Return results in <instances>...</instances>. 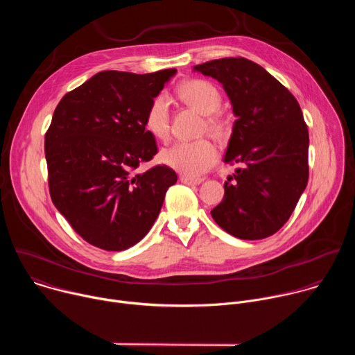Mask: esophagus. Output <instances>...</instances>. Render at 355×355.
I'll list each match as a JSON object with an SVG mask.
<instances>
[{"label":"esophagus","instance_id":"1","mask_svg":"<svg viewBox=\"0 0 355 355\" xmlns=\"http://www.w3.org/2000/svg\"><path fill=\"white\" fill-rule=\"evenodd\" d=\"M181 182L187 184V185H199L200 182H204V177H188V175H181L180 177Z\"/></svg>","mask_w":355,"mask_h":355}]
</instances>
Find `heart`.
I'll return each mask as SVG.
<instances>
[{
  "mask_svg": "<svg viewBox=\"0 0 355 355\" xmlns=\"http://www.w3.org/2000/svg\"><path fill=\"white\" fill-rule=\"evenodd\" d=\"M178 95L185 104L207 115L205 123L211 132L219 133L222 130L220 121L212 115L220 107L222 96L219 89L211 81L202 78L188 80L178 87ZM144 128L151 136L162 141L168 139L170 99L166 94H157L150 101L144 114ZM160 160L184 175L196 177L216 163L218 151L207 139L178 141L162 151Z\"/></svg>",
  "mask_w": 355,
  "mask_h": 355,
  "instance_id": "b5f03b06",
  "label": "heart"
}]
</instances>
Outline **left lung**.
<instances>
[{
    "mask_svg": "<svg viewBox=\"0 0 355 355\" xmlns=\"http://www.w3.org/2000/svg\"><path fill=\"white\" fill-rule=\"evenodd\" d=\"M193 69L223 85L237 116L225 162L241 168L227 177L223 200L211 215L234 237L272 236L288 222L309 180V132L297 101L266 69L244 58Z\"/></svg>",
    "mask_w": 355,
    "mask_h": 355,
    "instance_id": "8db88e82",
    "label": "left lung"
}]
</instances>
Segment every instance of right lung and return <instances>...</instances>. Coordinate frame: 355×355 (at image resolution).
<instances>
[{
    "label": "right lung",
    "instance_id": "right-lung-1",
    "mask_svg": "<svg viewBox=\"0 0 355 355\" xmlns=\"http://www.w3.org/2000/svg\"><path fill=\"white\" fill-rule=\"evenodd\" d=\"M175 71H101L55 110L44 135L50 198L73 230L98 248L122 251L140 241L177 182L164 164L139 171L157 155L144 128L146 110Z\"/></svg>",
    "mask_w": 355,
    "mask_h": 355
}]
</instances>
